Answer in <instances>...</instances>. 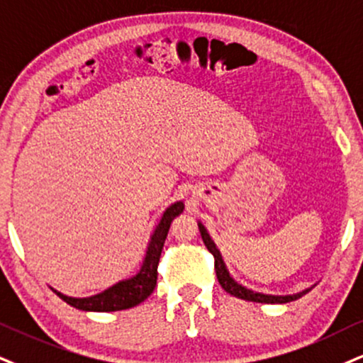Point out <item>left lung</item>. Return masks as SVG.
I'll return each mask as SVG.
<instances>
[{
  "label": "left lung",
  "mask_w": 363,
  "mask_h": 363,
  "mask_svg": "<svg viewBox=\"0 0 363 363\" xmlns=\"http://www.w3.org/2000/svg\"><path fill=\"white\" fill-rule=\"evenodd\" d=\"M199 229H200V235H202V239H203L205 247H207L210 252L213 254V257H216V272H217L218 283H220L222 288L225 289L229 294H232V296L245 299V301H252V303L283 305V303L294 301V299L301 298L303 294H306L308 291H311L313 286L311 288H306V289L299 291V293H293V294H266V293H259V291L245 288L244 284H240L239 281L232 277L229 269H227L225 262H223V257H222L220 250H218V247H217V244L213 242V239L210 237L208 230L205 229V225L200 220H199Z\"/></svg>",
  "instance_id": "left-lung-1"
}]
</instances>
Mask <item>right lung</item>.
<instances>
[{
	"label": "right lung",
	"mask_w": 363,
	"mask_h": 363,
	"mask_svg": "<svg viewBox=\"0 0 363 363\" xmlns=\"http://www.w3.org/2000/svg\"><path fill=\"white\" fill-rule=\"evenodd\" d=\"M183 208H185V203L182 200H178V202L172 203L164 210L158 225L155 227L153 234L150 237V242H147L146 254L143 257L140 271L134 276L121 279L119 283L113 284L111 288L102 291V293L92 294V296L87 298L67 296V294L60 293L55 288H52V291L58 298L64 299L67 305L82 311H121L140 305V303L145 301L153 293L156 279H158V262L161 250H163L164 239H167L173 218L180 216Z\"/></svg>",
	"instance_id": "1"
}]
</instances>
